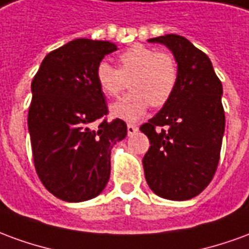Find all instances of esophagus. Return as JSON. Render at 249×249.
Returning a JSON list of instances; mask_svg holds the SVG:
<instances>
[{
  "label": "esophagus",
  "mask_w": 249,
  "mask_h": 249,
  "mask_svg": "<svg viewBox=\"0 0 249 249\" xmlns=\"http://www.w3.org/2000/svg\"><path fill=\"white\" fill-rule=\"evenodd\" d=\"M126 129H128V135H135L136 132L139 130V126L135 124H128L126 125Z\"/></svg>",
  "instance_id": "obj_1"
}]
</instances>
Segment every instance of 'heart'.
<instances>
[{
    "label": "heart",
    "instance_id": "heart-1",
    "mask_svg": "<svg viewBox=\"0 0 249 249\" xmlns=\"http://www.w3.org/2000/svg\"><path fill=\"white\" fill-rule=\"evenodd\" d=\"M120 66L98 62L96 81L101 92L108 97H117L124 90L125 78L133 92L125 94L110 105V113L125 121L141 119L149 105L162 107L171 100L178 85V71L176 61L167 53L145 45H133L119 57Z\"/></svg>",
    "mask_w": 249,
    "mask_h": 249
}]
</instances>
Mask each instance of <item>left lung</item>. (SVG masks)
<instances>
[{
  "label": "left lung",
  "mask_w": 249,
  "mask_h": 249,
  "mask_svg": "<svg viewBox=\"0 0 249 249\" xmlns=\"http://www.w3.org/2000/svg\"><path fill=\"white\" fill-rule=\"evenodd\" d=\"M178 62V85L160 112L140 126L151 146L142 159L145 180L157 196L189 200L211 183L219 164L225 116L223 85L208 56L178 35L149 38Z\"/></svg>",
  "instance_id": "left-lung-1"
}]
</instances>
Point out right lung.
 I'll return each instance as SVG.
<instances>
[{
    "mask_svg": "<svg viewBox=\"0 0 249 249\" xmlns=\"http://www.w3.org/2000/svg\"><path fill=\"white\" fill-rule=\"evenodd\" d=\"M117 51L109 41L77 38L51 52L32 81L28 113L36 172L56 197H96L110 176V151L126 136L123 120L108 121L96 68Z\"/></svg>",
    "mask_w": 249,
    "mask_h": 249,
    "instance_id": "add662e5",
    "label": "right lung"
}]
</instances>
